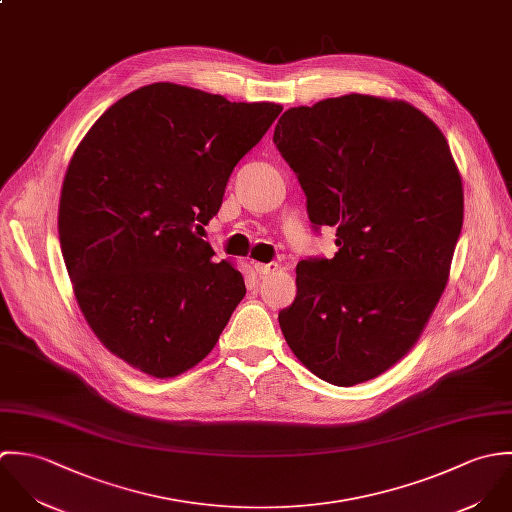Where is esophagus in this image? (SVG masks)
I'll return each mask as SVG.
<instances>
[{"label": "esophagus", "instance_id": "34e87169", "mask_svg": "<svg viewBox=\"0 0 512 512\" xmlns=\"http://www.w3.org/2000/svg\"><path fill=\"white\" fill-rule=\"evenodd\" d=\"M255 271L259 275H273L279 271V265L277 263H255Z\"/></svg>", "mask_w": 512, "mask_h": 512}]
</instances>
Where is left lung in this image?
Segmentation results:
<instances>
[{"instance_id": "1", "label": "left lung", "mask_w": 512, "mask_h": 512, "mask_svg": "<svg viewBox=\"0 0 512 512\" xmlns=\"http://www.w3.org/2000/svg\"><path fill=\"white\" fill-rule=\"evenodd\" d=\"M273 142L299 176L332 259L297 265L279 312L293 354L350 388L398 364L437 307L463 225V184L435 122L406 101L344 95L289 108Z\"/></svg>"}]
</instances>
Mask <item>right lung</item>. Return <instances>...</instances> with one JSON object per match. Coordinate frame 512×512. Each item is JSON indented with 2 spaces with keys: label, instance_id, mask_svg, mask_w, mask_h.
I'll return each instance as SVG.
<instances>
[{
  "label": "right lung",
  "instance_id": "1",
  "mask_svg": "<svg viewBox=\"0 0 512 512\" xmlns=\"http://www.w3.org/2000/svg\"><path fill=\"white\" fill-rule=\"evenodd\" d=\"M281 110L154 83L112 104L79 142L61 188V251L91 330L134 370L188 372L245 297L243 275L215 263L198 233Z\"/></svg>",
  "mask_w": 512,
  "mask_h": 512
}]
</instances>
